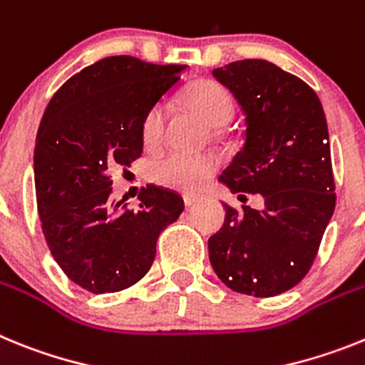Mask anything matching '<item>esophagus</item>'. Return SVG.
<instances>
[{"instance_id":"obj_1","label":"esophagus","mask_w":365,"mask_h":365,"mask_svg":"<svg viewBox=\"0 0 365 365\" xmlns=\"http://www.w3.org/2000/svg\"><path fill=\"white\" fill-rule=\"evenodd\" d=\"M196 202H200V196L198 195H192V192H185L183 195V204H185V207H192Z\"/></svg>"}]
</instances>
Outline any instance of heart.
Wrapping results in <instances>:
<instances>
[{
	"mask_svg": "<svg viewBox=\"0 0 365 365\" xmlns=\"http://www.w3.org/2000/svg\"><path fill=\"white\" fill-rule=\"evenodd\" d=\"M192 112L202 117L211 128H222L235 113V103L226 88L215 81L195 82L183 95ZM165 135V106H152L141 123V139L147 148H158ZM218 160L211 154H165L152 160L147 174L154 183L174 191H195L215 174Z\"/></svg>",
	"mask_w": 365,
	"mask_h": 365,
	"instance_id": "b5f03b06",
	"label": "heart"
}]
</instances>
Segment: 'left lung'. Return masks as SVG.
I'll return each instance as SVG.
<instances>
[{"label": "left lung", "instance_id": "1", "mask_svg": "<svg viewBox=\"0 0 365 365\" xmlns=\"http://www.w3.org/2000/svg\"><path fill=\"white\" fill-rule=\"evenodd\" d=\"M213 77L246 115L242 148L218 182L233 195L259 192L264 207L224 204L209 261L231 290L277 296L310 270L334 213L327 119L314 90L268 60L231 62Z\"/></svg>", "mask_w": 365, "mask_h": 365}]
</instances>
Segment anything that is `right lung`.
<instances>
[{
	"mask_svg": "<svg viewBox=\"0 0 365 365\" xmlns=\"http://www.w3.org/2000/svg\"><path fill=\"white\" fill-rule=\"evenodd\" d=\"M187 66L108 56L62 84L43 112L34 147L38 215L64 274L93 294L119 292L150 270L161 231L183 200L147 185L138 211L112 198L110 170L143 152L145 113Z\"/></svg>",
	"mask_w": 365,
	"mask_h": 365,
	"instance_id": "1",
	"label": "right lung"
}]
</instances>
